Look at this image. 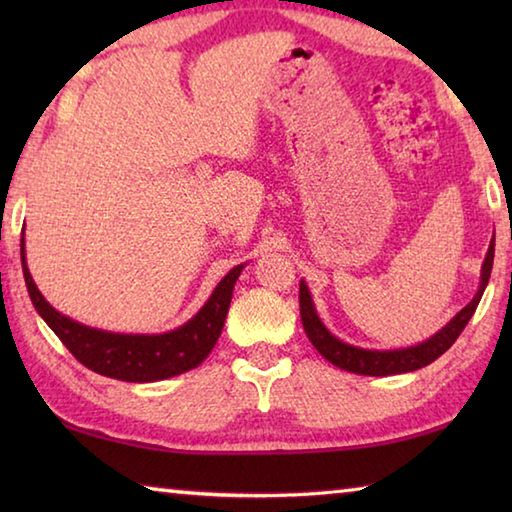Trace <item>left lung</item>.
I'll list each match as a JSON object with an SVG mask.
<instances>
[{
  "label": "left lung",
  "instance_id": "1",
  "mask_svg": "<svg viewBox=\"0 0 512 512\" xmlns=\"http://www.w3.org/2000/svg\"><path fill=\"white\" fill-rule=\"evenodd\" d=\"M492 259H495V244L490 241L488 255H485V262L481 266V284L476 296L467 302V305L458 311V314L449 320V323L427 339L424 343L411 345V348L402 350H366L357 348V345L343 343L341 339L329 332L323 325V320L318 318L314 300H311V293L305 282H300V318L302 327L309 336V341L314 348L323 354V357L339 366L341 370L357 372V375H370V377H386V375H402V372H413L418 368L429 366L431 361H436L440 354H445L452 348L454 341L461 336L465 325L470 323L472 314L479 307V300L483 296L485 287H488L490 273H492Z\"/></svg>",
  "mask_w": 512,
  "mask_h": 512
}]
</instances>
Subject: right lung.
Listing matches in <instances>:
<instances>
[{
  "label": "right lung",
  "instance_id": "right-lung-1",
  "mask_svg": "<svg viewBox=\"0 0 512 512\" xmlns=\"http://www.w3.org/2000/svg\"><path fill=\"white\" fill-rule=\"evenodd\" d=\"M20 253L24 282H27L33 307L54 329V334L63 341L65 348L74 354L76 361H81L85 368L99 372L103 377L135 381V384L176 377L207 359L214 343L219 341L225 316H228L230 309L232 289H235V282L239 280L241 268H244V264L232 268L216 284L210 300L205 302L201 311L192 320H187L183 327L164 334H115L76 323V320L63 316L51 307L38 291L27 268L24 237Z\"/></svg>",
  "mask_w": 512,
  "mask_h": 512
}]
</instances>
